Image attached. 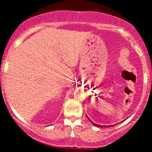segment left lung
I'll return each mask as SVG.
<instances>
[{"instance_id":"left-lung-1","label":"left lung","mask_w":152,"mask_h":152,"mask_svg":"<svg viewBox=\"0 0 152 152\" xmlns=\"http://www.w3.org/2000/svg\"><path fill=\"white\" fill-rule=\"evenodd\" d=\"M87 118H88V119L89 120V121H90L91 122L92 124H93V125H94V126H97V127H102H102H108V126H102V125H99V124H94L93 121H91V119H90L88 117V116H87ZM114 125H115V124H114ZM113 126H114V125H113ZM112 126V125H111V126Z\"/></svg>"}]
</instances>
